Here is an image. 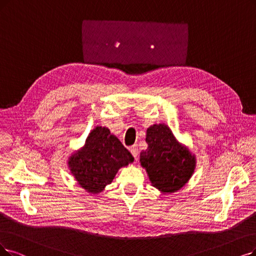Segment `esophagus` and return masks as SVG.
I'll return each mask as SVG.
<instances>
[{
    "mask_svg": "<svg viewBox=\"0 0 256 256\" xmlns=\"http://www.w3.org/2000/svg\"><path fill=\"white\" fill-rule=\"evenodd\" d=\"M130 152H131V154L134 156V158H136L138 156V146H136V145L132 146V147L130 148Z\"/></svg>",
    "mask_w": 256,
    "mask_h": 256,
    "instance_id": "1",
    "label": "esophagus"
}]
</instances>
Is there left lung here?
Returning <instances> with one entry per match:
<instances>
[{"label":"left lung","mask_w":256,"mask_h":256,"mask_svg":"<svg viewBox=\"0 0 256 256\" xmlns=\"http://www.w3.org/2000/svg\"><path fill=\"white\" fill-rule=\"evenodd\" d=\"M148 148L140 152V162L153 187L173 193L186 185L196 169V156L173 136L165 124L147 129Z\"/></svg>","instance_id":"1"}]
</instances>
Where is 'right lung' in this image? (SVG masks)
Returning a JSON list of instances; mask_svg holds the SVG:
<instances>
[{
  "label": "right lung",
  "mask_w": 256,
  "mask_h": 256,
  "mask_svg": "<svg viewBox=\"0 0 256 256\" xmlns=\"http://www.w3.org/2000/svg\"><path fill=\"white\" fill-rule=\"evenodd\" d=\"M134 160L131 153L106 127L90 132L85 145L68 160V166L78 185L96 194L114 180L118 169Z\"/></svg>",
  "instance_id": "1"
}]
</instances>
